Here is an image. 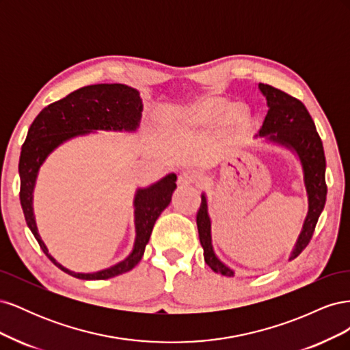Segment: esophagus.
I'll return each instance as SVG.
<instances>
[{"mask_svg": "<svg viewBox=\"0 0 350 350\" xmlns=\"http://www.w3.org/2000/svg\"><path fill=\"white\" fill-rule=\"evenodd\" d=\"M200 181H201V178L197 174L189 172V171L181 172L178 175V179H176L178 185H194V184H198Z\"/></svg>", "mask_w": 350, "mask_h": 350, "instance_id": "1", "label": "esophagus"}]
</instances>
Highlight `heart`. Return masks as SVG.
I'll return each mask as SVG.
<instances>
[{"instance_id": "1", "label": "heart", "mask_w": 350, "mask_h": 350, "mask_svg": "<svg viewBox=\"0 0 350 350\" xmlns=\"http://www.w3.org/2000/svg\"><path fill=\"white\" fill-rule=\"evenodd\" d=\"M251 120V109L243 102H232L219 93H206L196 100L178 108L167 120L169 130L191 131L216 126L219 122L228 130H241Z\"/></svg>"}]
</instances>
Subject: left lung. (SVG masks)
Instances as JSON below:
<instances>
[{
  "label": "left lung",
  "instance_id": "1",
  "mask_svg": "<svg viewBox=\"0 0 350 350\" xmlns=\"http://www.w3.org/2000/svg\"><path fill=\"white\" fill-rule=\"evenodd\" d=\"M258 89L267 100L269 112L262 122L257 137L264 139L262 143H271L283 147L298 159L302 169L304 187L308 200L302 229L289 254V261L296 258L308 245L314 229L325 204V157L323 143L311 115L298 99L289 96L269 84H258ZM197 229L201 247L204 250V261L215 273L221 276L234 278L235 270L221 261L215 252L211 239V217L208 215V201L206 193L201 194V204L197 213Z\"/></svg>",
  "mask_w": 350,
  "mask_h": 350
}]
</instances>
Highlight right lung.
<instances>
[{
	"label": "right lung",
	"mask_w": 350,
	"mask_h": 350,
	"mask_svg": "<svg viewBox=\"0 0 350 350\" xmlns=\"http://www.w3.org/2000/svg\"><path fill=\"white\" fill-rule=\"evenodd\" d=\"M143 112L140 92L126 84H93L70 93L67 98L42 109L31 122L18 162L20 203L26 224L46 257L58 269L83 280H103L134 269L142 260L157 217L169 206L176 188V175L167 174L152 185L137 188L134 207L135 238L131 252L113 266L93 273L72 271L49 254L42 241L33 213V191L40 166L59 146L98 131L135 133Z\"/></svg>",
	"instance_id": "add662e5"
}]
</instances>
